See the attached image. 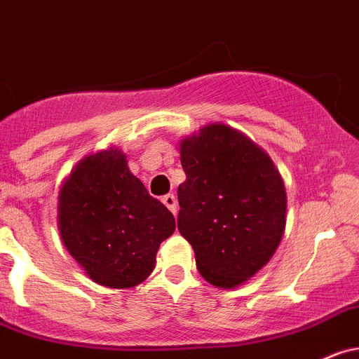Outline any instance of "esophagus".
<instances>
[{
	"label": "esophagus",
	"mask_w": 359,
	"mask_h": 359,
	"mask_svg": "<svg viewBox=\"0 0 359 359\" xmlns=\"http://www.w3.org/2000/svg\"><path fill=\"white\" fill-rule=\"evenodd\" d=\"M162 203L165 204V206L169 208V210L172 211L174 215H176V211H177V201H176V197L172 196V194H167V196H163Z\"/></svg>",
	"instance_id": "34e87169"
}]
</instances>
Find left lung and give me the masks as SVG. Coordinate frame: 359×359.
<instances>
[{
	"label": "left lung",
	"mask_w": 359,
	"mask_h": 359,
	"mask_svg": "<svg viewBox=\"0 0 359 359\" xmlns=\"http://www.w3.org/2000/svg\"><path fill=\"white\" fill-rule=\"evenodd\" d=\"M177 229L204 280L245 284L268 264L285 231L287 196L268 153L233 126L211 123L180 144Z\"/></svg>",
	"instance_id": "left-lung-1"
}]
</instances>
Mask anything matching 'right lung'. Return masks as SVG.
<instances>
[{"label":"right lung","instance_id":"obj_1","mask_svg":"<svg viewBox=\"0 0 359 359\" xmlns=\"http://www.w3.org/2000/svg\"><path fill=\"white\" fill-rule=\"evenodd\" d=\"M63 245L93 282L128 289L151 275L160 243L176 229L172 213L151 197L109 148L81 160L57 196Z\"/></svg>","mask_w":359,"mask_h":359}]
</instances>
